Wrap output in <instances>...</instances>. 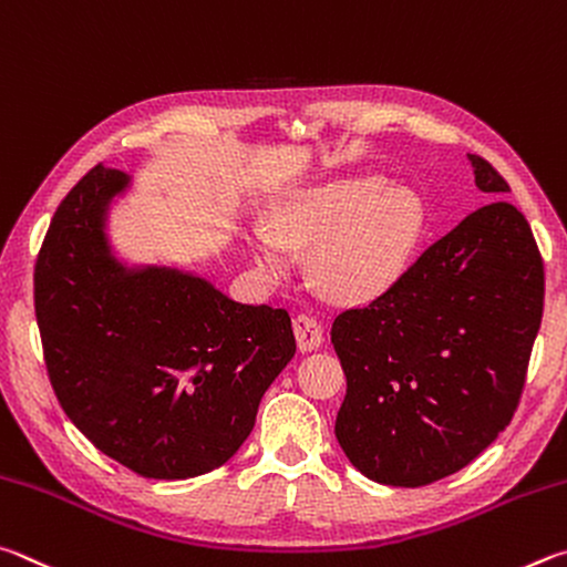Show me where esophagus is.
Returning a JSON list of instances; mask_svg holds the SVG:
<instances>
[{
    "instance_id": "1",
    "label": "esophagus",
    "mask_w": 567,
    "mask_h": 567,
    "mask_svg": "<svg viewBox=\"0 0 567 567\" xmlns=\"http://www.w3.org/2000/svg\"><path fill=\"white\" fill-rule=\"evenodd\" d=\"M293 333H296V343H299V349L306 351H316L323 341V329L321 323L313 319V316H296L293 319Z\"/></svg>"
}]
</instances>
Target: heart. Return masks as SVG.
I'll return each instance as SVG.
<instances>
[{"label":"heart","instance_id":"b5f03b06","mask_svg":"<svg viewBox=\"0 0 567 567\" xmlns=\"http://www.w3.org/2000/svg\"><path fill=\"white\" fill-rule=\"evenodd\" d=\"M421 231V208L379 176L293 194L276 206L274 228L254 226L248 244L268 271L291 266V246H316L311 274L341 301H369L401 276Z\"/></svg>","mask_w":567,"mask_h":567}]
</instances>
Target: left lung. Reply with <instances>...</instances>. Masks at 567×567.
<instances>
[{
    "label": "left lung",
    "mask_w": 567,
    "mask_h": 567,
    "mask_svg": "<svg viewBox=\"0 0 567 567\" xmlns=\"http://www.w3.org/2000/svg\"><path fill=\"white\" fill-rule=\"evenodd\" d=\"M468 162L481 192H511L483 156ZM543 299L530 224L493 198L379 299L336 316L331 343L346 373L336 439L355 468L419 488L478 458L518 409Z\"/></svg>",
    "instance_id": "obj_1"
}]
</instances>
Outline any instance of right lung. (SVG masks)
<instances>
[{
	"label": "right lung",
	"mask_w": 567,
	"mask_h": 567,
	"mask_svg": "<svg viewBox=\"0 0 567 567\" xmlns=\"http://www.w3.org/2000/svg\"><path fill=\"white\" fill-rule=\"evenodd\" d=\"M128 176L96 164L59 204L34 266L49 381L79 431L144 478L224 465L293 359L291 316L168 266H124L106 212Z\"/></svg>",
	"instance_id": "1"
}]
</instances>
